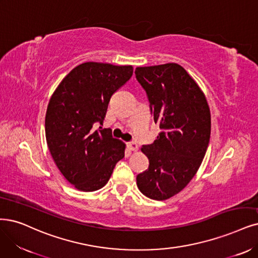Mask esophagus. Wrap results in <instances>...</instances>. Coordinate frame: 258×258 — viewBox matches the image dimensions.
Returning <instances> with one entry per match:
<instances>
[{
  "mask_svg": "<svg viewBox=\"0 0 258 258\" xmlns=\"http://www.w3.org/2000/svg\"><path fill=\"white\" fill-rule=\"evenodd\" d=\"M127 148H128V150H131V151L136 152V151L138 150V145L136 144V142H128V144H127Z\"/></svg>",
  "mask_w": 258,
  "mask_h": 258,
  "instance_id": "1",
  "label": "esophagus"
}]
</instances>
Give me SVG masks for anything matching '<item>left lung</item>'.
<instances>
[{
  "label": "left lung",
  "mask_w": 258,
  "mask_h": 258,
  "mask_svg": "<svg viewBox=\"0 0 258 258\" xmlns=\"http://www.w3.org/2000/svg\"><path fill=\"white\" fill-rule=\"evenodd\" d=\"M135 74L160 128L153 144L141 148L149 168L137 175V186L146 197L164 201L182 191L201 166L211 138V109L182 66L137 67Z\"/></svg>",
  "instance_id": "1"
}]
</instances>
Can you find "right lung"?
<instances>
[{"label": "right lung", "mask_w": 258, "mask_h": 258, "mask_svg": "<svg viewBox=\"0 0 258 258\" xmlns=\"http://www.w3.org/2000/svg\"><path fill=\"white\" fill-rule=\"evenodd\" d=\"M133 75L132 66L88 61L79 64L57 86L47 104L45 138L54 163L81 191L107 184L124 157L125 144L103 125L111 95Z\"/></svg>", "instance_id": "obj_1"}]
</instances>
